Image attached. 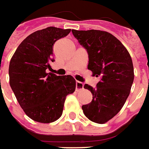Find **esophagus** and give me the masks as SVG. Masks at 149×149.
<instances>
[{
    "mask_svg": "<svg viewBox=\"0 0 149 149\" xmlns=\"http://www.w3.org/2000/svg\"><path fill=\"white\" fill-rule=\"evenodd\" d=\"M83 89V83L81 82L77 81L76 82V91H80V90Z\"/></svg>",
    "mask_w": 149,
    "mask_h": 149,
    "instance_id": "34e87169",
    "label": "esophagus"
}]
</instances>
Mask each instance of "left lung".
I'll return each mask as SVG.
<instances>
[{
	"label": "left lung",
	"mask_w": 149,
	"mask_h": 149,
	"mask_svg": "<svg viewBox=\"0 0 149 149\" xmlns=\"http://www.w3.org/2000/svg\"><path fill=\"white\" fill-rule=\"evenodd\" d=\"M72 33L88 52L87 69L101 77L95 88L84 85L93 99L82 109L90 120L103 124L121 110L130 94L134 80L132 60L125 46L110 33L97 29H72Z\"/></svg>",
	"instance_id": "8db88e82"
}]
</instances>
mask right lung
I'll list each match as a JSON object with an SVG mask.
<instances>
[{"instance_id": "right-lung-1", "label": "right lung", "mask_w": 149, "mask_h": 149, "mask_svg": "<svg viewBox=\"0 0 149 149\" xmlns=\"http://www.w3.org/2000/svg\"><path fill=\"white\" fill-rule=\"evenodd\" d=\"M70 30L50 26L35 31L22 41L10 60V86L26 116L39 123L58 120L66 95L75 91L76 81L71 75L46 72L54 61V44Z\"/></svg>"}]
</instances>
